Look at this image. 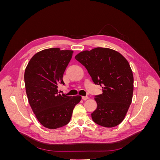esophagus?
<instances>
[{
    "mask_svg": "<svg viewBox=\"0 0 160 160\" xmlns=\"http://www.w3.org/2000/svg\"><path fill=\"white\" fill-rule=\"evenodd\" d=\"M88 99H89V98H88V97H87V96H83V97H82V99L84 100V101Z\"/></svg>",
    "mask_w": 160,
    "mask_h": 160,
    "instance_id": "34e87169",
    "label": "esophagus"
}]
</instances>
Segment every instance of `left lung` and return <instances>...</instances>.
<instances>
[{"mask_svg":"<svg viewBox=\"0 0 160 160\" xmlns=\"http://www.w3.org/2000/svg\"><path fill=\"white\" fill-rule=\"evenodd\" d=\"M75 59L88 70L103 93L95 97L98 105L91 113L93 122L105 128L115 127L123 122L132 103L133 75L128 61L113 49L97 47L78 53Z\"/></svg>","mask_w":160,"mask_h":160,"instance_id":"1","label":"left lung"}]
</instances>
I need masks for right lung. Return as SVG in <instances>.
I'll return each mask as SVG.
<instances>
[{
	"label": "right lung",
	"mask_w": 160,
	"mask_h": 160,
	"mask_svg": "<svg viewBox=\"0 0 160 160\" xmlns=\"http://www.w3.org/2000/svg\"><path fill=\"white\" fill-rule=\"evenodd\" d=\"M73 51L51 48L37 52L25 71L26 93L37 119L45 128L57 129L69 123L75 106L81 97L58 93V84L64 85L62 76Z\"/></svg>",
	"instance_id": "1"
}]
</instances>
